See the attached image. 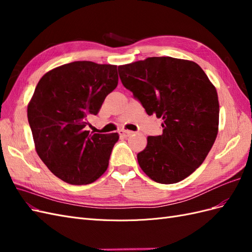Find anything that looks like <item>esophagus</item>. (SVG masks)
Returning <instances> with one entry per match:
<instances>
[{"instance_id": "obj_1", "label": "esophagus", "mask_w": 252, "mask_h": 252, "mask_svg": "<svg viewBox=\"0 0 252 252\" xmlns=\"http://www.w3.org/2000/svg\"><path fill=\"white\" fill-rule=\"evenodd\" d=\"M133 132L130 131V130H126V129H121V130L119 131V134L121 136H125V138H127V136H130Z\"/></svg>"}]
</instances>
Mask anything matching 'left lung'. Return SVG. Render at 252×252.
<instances>
[{"label": "left lung", "mask_w": 252, "mask_h": 252, "mask_svg": "<svg viewBox=\"0 0 252 252\" xmlns=\"http://www.w3.org/2000/svg\"><path fill=\"white\" fill-rule=\"evenodd\" d=\"M124 87L146 110L163 119V133L148 136L138 162L148 177L173 184L202 165L216 141L219 100L202 68L194 62L152 57L118 67Z\"/></svg>", "instance_id": "obj_1"}]
</instances>
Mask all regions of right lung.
<instances>
[{"mask_svg":"<svg viewBox=\"0 0 252 252\" xmlns=\"http://www.w3.org/2000/svg\"><path fill=\"white\" fill-rule=\"evenodd\" d=\"M118 82L116 65L78 61L48 71L37 83L27 108L35 150L68 184H90L107 169L119 134H93L85 127Z\"/></svg>","mask_w":252,"mask_h":252,"instance_id":"obj_1","label":"right lung"}]
</instances>
